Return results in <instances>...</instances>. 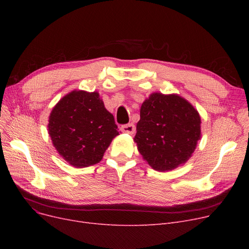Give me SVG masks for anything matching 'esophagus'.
I'll use <instances>...</instances> for the list:
<instances>
[{"mask_svg": "<svg viewBox=\"0 0 249 249\" xmlns=\"http://www.w3.org/2000/svg\"><path fill=\"white\" fill-rule=\"evenodd\" d=\"M121 130L125 133L128 134H133L135 132V125L133 123H129L121 126Z\"/></svg>", "mask_w": 249, "mask_h": 249, "instance_id": "1", "label": "esophagus"}]
</instances>
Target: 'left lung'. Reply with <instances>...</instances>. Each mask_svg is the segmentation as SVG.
Listing matches in <instances>:
<instances>
[{"mask_svg": "<svg viewBox=\"0 0 249 249\" xmlns=\"http://www.w3.org/2000/svg\"><path fill=\"white\" fill-rule=\"evenodd\" d=\"M134 141L148 164L160 172L185 163L201 138V118L178 95L154 93L143 102Z\"/></svg>", "mask_w": 249, "mask_h": 249, "instance_id": "left-lung-1", "label": "left lung"}]
</instances>
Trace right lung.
I'll return each mask as SVG.
<instances>
[{
  "label": "right lung",
  "mask_w": 249,
  "mask_h": 249,
  "mask_svg": "<svg viewBox=\"0 0 249 249\" xmlns=\"http://www.w3.org/2000/svg\"><path fill=\"white\" fill-rule=\"evenodd\" d=\"M117 128L97 91L73 90L52 109L48 132L65 160L86 167L103 159L112 139L119 135Z\"/></svg>",
  "instance_id": "1"
}]
</instances>
